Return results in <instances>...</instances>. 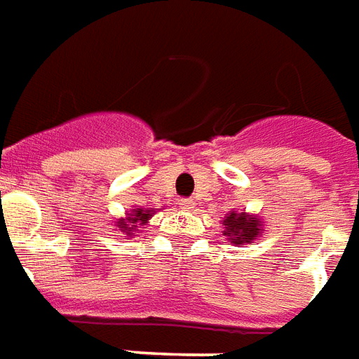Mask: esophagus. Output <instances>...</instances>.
I'll list each match as a JSON object with an SVG mask.
<instances>
[{"label": "esophagus", "instance_id": "esophagus-1", "mask_svg": "<svg viewBox=\"0 0 359 359\" xmlns=\"http://www.w3.org/2000/svg\"><path fill=\"white\" fill-rule=\"evenodd\" d=\"M180 205H182L183 210H193L197 206V203H195V198H182Z\"/></svg>", "mask_w": 359, "mask_h": 359}]
</instances>
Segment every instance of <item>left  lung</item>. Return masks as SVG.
I'll return each mask as SVG.
<instances>
[{
  "label": "left lung",
  "mask_w": 359,
  "mask_h": 359,
  "mask_svg": "<svg viewBox=\"0 0 359 359\" xmlns=\"http://www.w3.org/2000/svg\"><path fill=\"white\" fill-rule=\"evenodd\" d=\"M222 224H224V237H227V241L237 247L260 239L264 233V222L260 216L248 214L245 210H229L226 218L222 219Z\"/></svg>",
  "instance_id": "left-lung-1"
}]
</instances>
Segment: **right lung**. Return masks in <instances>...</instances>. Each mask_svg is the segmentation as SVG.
I'll return each mask as SVG.
<instances>
[{"label": "right lung", "mask_w": 359, "mask_h": 359, "mask_svg": "<svg viewBox=\"0 0 359 359\" xmlns=\"http://www.w3.org/2000/svg\"><path fill=\"white\" fill-rule=\"evenodd\" d=\"M153 214L154 210H147V208H135V206H132L130 210L126 212L124 218H118L116 222H114V227L118 229L120 233L132 239L133 235L140 233L141 226H147L149 219L153 218Z\"/></svg>", "instance_id": "obj_1"}]
</instances>
